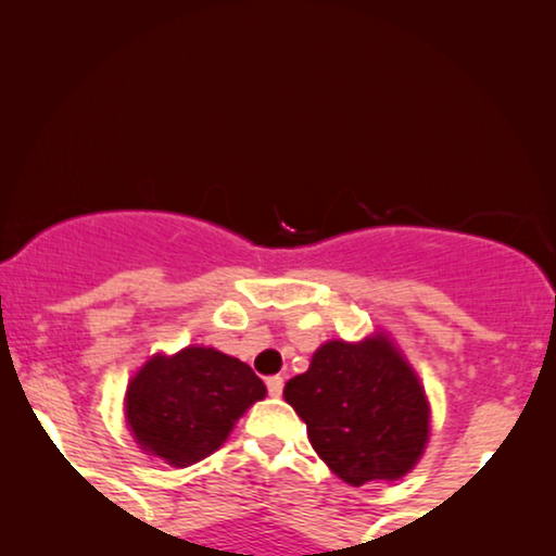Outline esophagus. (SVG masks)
I'll use <instances>...</instances> for the list:
<instances>
[{
    "instance_id": "1",
    "label": "esophagus",
    "mask_w": 556,
    "mask_h": 556,
    "mask_svg": "<svg viewBox=\"0 0 556 556\" xmlns=\"http://www.w3.org/2000/svg\"><path fill=\"white\" fill-rule=\"evenodd\" d=\"M265 387H268L270 397H280V394H283V377H268L265 379Z\"/></svg>"
}]
</instances>
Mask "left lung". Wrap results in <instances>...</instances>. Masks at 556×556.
I'll return each instance as SVG.
<instances>
[{"label": "left lung", "instance_id": "obj_1", "mask_svg": "<svg viewBox=\"0 0 556 556\" xmlns=\"http://www.w3.org/2000/svg\"><path fill=\"white\" fill-rule=\"evenodd\" d=\"M283 397L308 440L341 481H394L422 455L430 409L420 379L390 341H329L308 371L288 379Z\"/></svg>", "mask_w": 556, "mask_h": 556}]
</instances>
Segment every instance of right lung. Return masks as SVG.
Listing matches in <instances>:
<instances>
[{"label":"right lung","mask_w":556,"mask_h":556,"mask_svg":"<svg viewBox=\"0 0 556 556\" xmlns=\"http://www.w3.org/2000/svg\"><path fill=\"white\" fill-rule=\"evenodd\" d=\"M263 397V379L248 364L217 349L189 346L143 364L128 384L126 420L143 451L189 466L215 453L235 420Z\"/></svg>","instance_id":"1"}]
</instances>
